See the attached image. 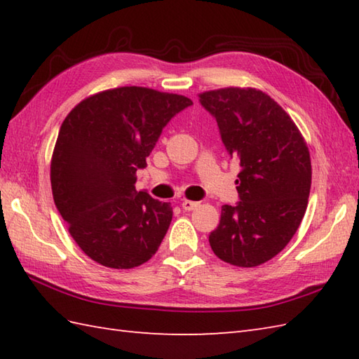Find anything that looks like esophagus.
<instances>
[{
	"instance_id": "1",
	"label": "esophagus",
	"mask_w": 359,
	"mask_h": 359,
	"mask_svg": "<svg viewBox=\"0 0 359 359\" xmlns=\"http://www.w3.org/2000/svg\"><path fill=\"white\" fill-rule=\"evenodd\" d=\"M199 205H201L199 202H194V201H184L182 202V208H184L185 211H193L199 207Z\"/></svg>"
}]
</instances>
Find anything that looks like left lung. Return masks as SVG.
Returning a JSON list of instances; mask_svg holds the SVG:
<instances>
[{
  "instance_id": "left-lung-1",
  "label": "left lung",
  "mask_w": 359,
  "mask_h": 359,
  "mask_svg": "<svg viewBox=\"0 0 359 359\" xmlns=\"http://www.w3.org/2000/svg\"><path fill=\"white\" fill-rule=\"evenodd\" d=\"M238 160L239 202L224 205L210 245L224 262L257 266L280 253L306 215L311 187L307 143L288 114L255 88L199 94Z\"/></svg>"
}]
</instances>
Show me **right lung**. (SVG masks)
I'll return each instance as SVG.
<instances>
[{"label":"right lung","mask_w":359,"mask_h":359,"mask_svg":"<svg viewBox=\"0 0 359 359\" xmlns=\"http://www.w3.org/2000/svg\"><path fill=\"white\" fill-rule=\"evenodd\" d=\"M193 102L142 86L102 90L67 114L50 160L52 196L75 243L97 264L128 270L156 255L170 202L135 191L162 129Z\"/></svg>","instance_id":"add662e5"}]
</instances>
